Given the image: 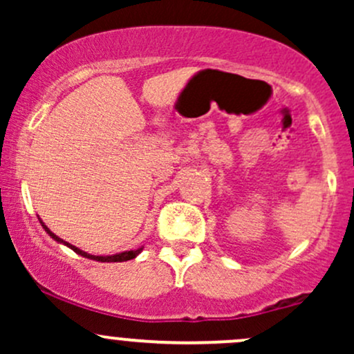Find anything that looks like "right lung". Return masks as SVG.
I'll list each match as a JSON object with an SVG mask.
<instances>
[{"mask_svg": "<svg viewBox=\"0 0 354 354\" xmlns=\"http://www.w3.org/2000/svg\"><path fill=\"white\" fill-rule=\"evenodd\" d=\"M39 223H41V219H39ZM41 226H43L44 230H46V233L50 234V236H51L53 239H56V241H61V243H64V245H66L68 248H71V250L75 251V253H78V254H81V256H84V258L95 259V261H101V263H118V261H128V259H133V258H136V256L141 253V248H140V250L124 251V253H120V254H113V256H93V254H88V253H84V251L78 250V248H76V246H73V245H70V243H66V241H63V239H59L58 236H56L55 233H51V231L48 230V226L44 225V223H41Z\"/></svg>", "mask_w": 354, "mask_h": 354, "instance_id": "add662e5", "label": "right lung"}]
</instances>
